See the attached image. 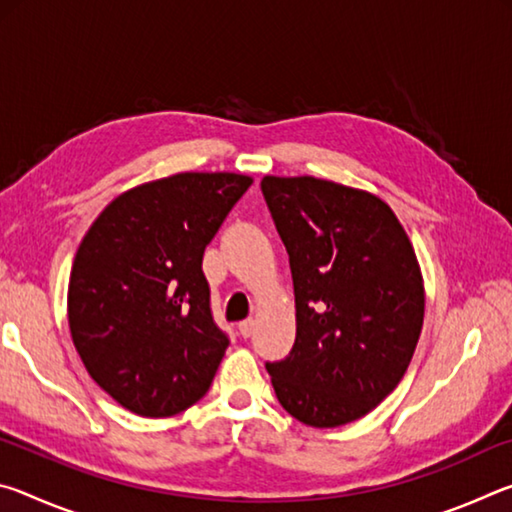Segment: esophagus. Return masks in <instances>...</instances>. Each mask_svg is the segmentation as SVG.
Instances as JSON below:
<instances>
[{"instance_id": "esophagus-1", "label": "esophagus", "mask_w": 512, "mask_h": 512, "mask_svg": "<svg viewBox=\"0 0 512 512\" xmlns=\"http://www.w3.org/2000/svg\"><path fill=\"white\" fill-rule=\"evenodd\" d=\"M239 336H241V339H248V336L250 334H253V329H255V323H253V320H244V323H239Z\"/></svg>"}]
</instances>
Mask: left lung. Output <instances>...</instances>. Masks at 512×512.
Returning <instances> with one entry per match:
<instances>
[{"instance_id":"obj_1","label":"left lung","mask_w":512,"mask_h":512,"mask_svg":"<svg viewBox=\"0 0 512 512\" xmlns=\"http://www.w3.org/2000/svg\"><path fill=\"white\" fill-rule=\"evenodd\" d=\"M289 253L296 343L266 363L284 411L316 429L363 418L400 384L424 320L418 257L375 194L314 176H264Z\"/></svg>"}]
</instances>
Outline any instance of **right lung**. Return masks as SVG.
Returning a JSON list of instances; mask_svg holds the SVG:
<instances>
[{"instance_id": "1", "label": "right lung", "mask_w": 512, "mask_h": 512, "mask_svg": "<svg viewBox=\"0 0 512 512\" xmlns=\"http://www.w3.org/2000/svg\"><path fill=\"white\" fill-rule=\"evenodd\" d=\"M250 185L244 173H176L117 196L85 232L69 332L124 409L169 418L210 388L230 341L212 318L203 253Z\"/></svg>"}]
</instances>
